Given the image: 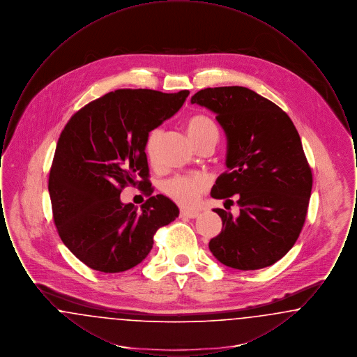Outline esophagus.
<instances>
[{
  "instance_id": "obj_1",
  "label": "esophagus",
  "mask_w": 357,
  "mask_h": 357,
  "mask_svg": "<svg viewBox=\"0 0 357 357\" xmlns=\"http://www.w3.org/2000/svg\"><path fill=\"white\" fill-rule=\"evenodd\" d=\"M198 215H199L198 211H186V210H182V211H181V217L188 218V220H194V218H197Z\"/></svg>"
}]
</instances>
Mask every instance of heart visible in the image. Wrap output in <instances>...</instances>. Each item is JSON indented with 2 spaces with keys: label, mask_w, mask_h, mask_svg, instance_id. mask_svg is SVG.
Returning <instances> with one entry per match:
<instances>
[{
  "label": "heart",
  "mask_w": 357,
  "mask_h": 357,
  "mask_svg": "<svg viewBox=\"0 0 357 357\" xmlns=\"http://www.w3.org/2000/svg\"><path fill=\"white\" fill-rule=\"evenodd\" d=\"M186 132L190 140L195 146L202 143L204 140H214L215 143L218 140L217 124L210 116L204 115V114H197L187 119ZM160 136H162V131L155 128L153 131H150L146 137L144 150H146V153L150 160H153V158H155L158 142H159ZM206 188H207V179L199 174H192V175L175 176L170 179L165 185V192L181 207L191 208L198 204L199 197L204 194Z\"/></svg>",
  "instance_id": "b5f03b06"
}]
</instances>
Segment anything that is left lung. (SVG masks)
<instances>
[{"label":"left lung","mask_w":357,"mask_h":357,"mask_svg":"<svg viewBox=\"0 0 357 357\" xmlns=\"http://www.w3.org/2000/svg\"><path fill=\"white\" fill-rule=\"evenodd\" d=\"M191 102L213 111L227 137V170L211 197L233 204L229 198L238 194L237 218L214 208L222 231L210 241V252L239 271L271 266L305 223L313 178L300 135L287 112L245 86L204 88Z\"/></svg>","instance_id":"8db88e82"}]
</instances>
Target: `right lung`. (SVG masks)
<instances>
[{"instance_id": "1", "label": "right lung", "mask_w": 357, "mask_h": 357, "mask_svg": "<svg viewBox=\"0 0 357 357\" xmlns=\"http://www.w3.org/2000/svg\"><path fill=\"white\" fill-rule=\"evenodd\" d=\"M188 93L116 89L88 102L61 131L48 182L53 221L64 245L88 268H134L151 252L156 230L179 215L167 197L153 195L144 144ZM128 184L149 197L140 211L119 201Z\"/></svg>"}]
</instances>
